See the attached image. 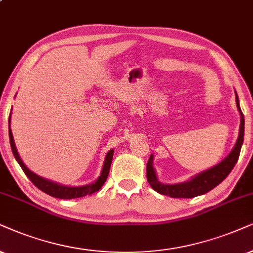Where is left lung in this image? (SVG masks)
<instances>
[{"mask_svg": "<svg viewBox=\"0 0 253 253\" xmlns=\"http://www.w3.org/2000/svg\"><path fill=\"white\" fill-rule=\"evenodd\" d=\"M236 104H237V108L241 113L239 135L230 154L222 162L213 166L212 168H209L200 172V174L195 175L191 180L187 182L176 184H164L158 180L154 167H153V155H150L148 162H147V181H148L150 187L155 191H158L159 194L167 195V196L174 198H193L208 193L224 180L231 172L235 165L237 164L243 141H244V116H243L241 106H239L237 93H236Z\"/></svg>", "mask_w": 253, "mask_h": 253, "instance_id": "8db88e82", "label": "left lung"}]
</instances>
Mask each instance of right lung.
I'll use <instances>...</instances> for the list:
<instances>
[{
    "label": "right lung",
    "instance_id": "obj_1",
    "mask_svg": "<svg viewBox=\"0 0 253 253\" xmlns=\"http://www.w3.org/2000/svg\"><path fill=\"white\" fill-rule=\"evenodd\" d=\"M10 116H11V112H10ZM10 116H9V140H10L12 154H14L16 161L18 162V165L21 166L22 170L24 171V174L27 175L29 180L36 185L38 189L44 191V193L50 195V196L52 197L63 198V200H71V198H78V197L86 196V195L93 194L103 187L105 182H106L108 172H110V167H111L112 159H113V153H114L113 149H111L106 154V158H105V162H104V167L101 169L100 176H99L98 180H95V182H93V183L82 185V187H68V185H62L59 183H56V182H52L50 180H46V178L44 177L38 176V175L35 174V172L29 170V168H27V166L23 164V161L21 160L20 155H18L17 149H16L14 136H12V133L10 129Z\"/></svg>",
    "mask_w": 253,
    "mask_h": 253
}]
</instances>
